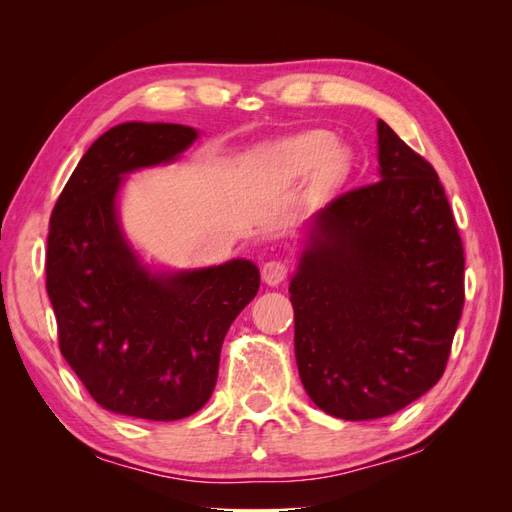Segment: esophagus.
Returning <instances> with one entry per match:
<instances>
[{"mask_svg": "<svg viewBox=\"0 0 512 512\" xmlns=\"http://www.w3.org/2000/svg\"><path fill=\"white\" fill-rule=\"evenodd\" d=\"M288 267L282 260H269L262 265V282L269 286H280L286 280Z\"/></svg>", "mask_w": 512, "mask_h": 512, "instance_id": "esophagus-1", "label": "esophagus"}]
</instances>
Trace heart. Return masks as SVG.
I'll return each instance as SVG.
<instances>
[{
    "label": "heart",
    "mask_w": 512,
    "mask_h": 512,
    "mask_svg": "<svg viewBox=\"0 0 512 512\" xmlns=\"http://www.w3.org/2000/svg\"><path fill=\"white\" fill-rule=\"evenodd\" d=\"M277 168L288 177H299L316 168L318 185H329L346 173L348 153L331 132L312 130L290 136L273 149Z\"/></svg>",
    "instance_id": "heart-1"
}]
</instances>
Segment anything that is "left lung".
I'll use <instances>...</instances> for the list:
<instances>
[{"instance_id": "8db88e82", "label": "left lung", "mask_w": 512, "mask_h": 512, "mask_svg": "<svg viewBox=\"0 0 512 512\" xmlns=\"http://www.w3.org/2000/svg\"><path fill=\"white\" fill-rule=\"evenodd\" d=\"M380 181L305 226L290 277L294 356L314 404L389 416L436 384L463 309V245L433 166L378 121Z\"/></svg>"}]
</instances>
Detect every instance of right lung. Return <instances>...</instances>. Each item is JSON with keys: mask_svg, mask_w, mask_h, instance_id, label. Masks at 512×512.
I'll return each mask as SVG.
<instances>
[{"mask_svg": "<svg viewBox=\"0 0 512 512\" xmlns=\"http://www.w3.org/2000/svg\"><path fill=\"white\" fill-rule=\"evenodd\" d=\"M196 138L179 123H119L74 168L49 226L46 292L61 354L104 410L147 421L207 404L224 337L260 288L252 260L153 269L123 235L126 175L175 162Z\"/></svg>", "mask_w": 512, "mask_h": 512, "instance_id": "right-lung-1", "label": "right lung"}]
</instances>
